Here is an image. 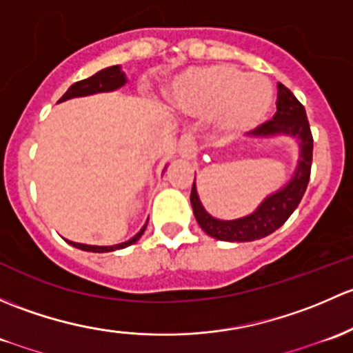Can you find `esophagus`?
Here are the masks:
<instances>
[{
    "instance_id": "34e87169",
    "label": "esophagus",
    "mask_w": 353,
    "mask_h": 353,
    "mask_svg": "<svg viewBox=\"0 0 353 353\" xmlns=\"http://www.w3.org/2000/svg\"><path fill=\"white\" fill-rule=\"evenodd\" d=\"M197 152V143H195V136L192 132H185L178 141V154L181 158L192 159Z\"/></svg>"
}]
</instances>
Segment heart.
Returning a JSON list of instances; mask_svg holds the SVG:
<instances>
[{"instance_id":"b5f03b06","label":"heart","mask_w":353,"mask_h":353,"mask_svg":"<svg viewBox=\"0 0 353 353\" xmlns=\"http://www.w3.org/2000/svg\"><path fill=\"white\" fill-rule=\"evenodd\" d=\"M175 98L188 114L217 115L221 130L238 134L255 129L267 119L274 90L265 76L214 64L190 69L176 83Z\"/></svg>"}]
</instances>
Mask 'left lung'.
Here are the masks:
<instances>
[{"label": "left lung", "mask_w": 353, "mask_h": 353, "mask_svg": "<svg viewBox=\"0 0 353 353\" xmlns=\"http://www.w3.org/2000/svg\"><path fill=\"white\" fill-rule=\"evenodd\" d=\"M277 93V114L274 119L267 121L256 129L252 130L255 137H272L277 134L292 136L299 141V159L297 168L292 178L284 188L275 192L274 195L267 197L252 216L241 217L234 221H219L214 219L210 214L205 212L199 201L195 181L192 185L190 202L194 207L195 219L199 226L212 238L221 241H255V239L265 238L272 234L275 230L282 226L290 214L296 210L306 192L311 176L312 163V134L310 122H307L306 110L303 103L292 95L289 88L279 83Z\"/></svg>", "instance_id": "left-lung-1"}]
</instances>
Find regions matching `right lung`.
I'll return each instance as SVG.
<instances>
[{
  "mask_svg": "<svg viewBox=\"0 0 353 353\" xmlns=\"http://www.w3.org/2000/svg\"><path fill=\"white\" fill-rule=\"evenodd\" d=\"M123 85H125V76H123L121 68L119 66L105 68V69H101V71H98L97 74L90 76V78H86V79H81V81H76L74 85L69 86V90L59 98V101L69 100V98H74V97L93 95V93H100V92H112V90L121 88V86H123ZM59 101H57V103H59ZM146 224H144L143 230L137 232L134 238H130L129 241H125V243H121V245L92 246V245H81V243H72V241H69V245H72L74 248L85 250V252H93V253H107V252H114V250H122V248H125V246L136 243L137 239L143 236V232L146 231Z\"/></svg>",
  "mask_w": 353,
  "mask_h": 353,
  "instance_id": "obj_1",
  "label": "right lung"
}]
</instances>
